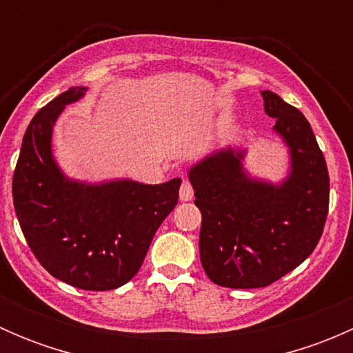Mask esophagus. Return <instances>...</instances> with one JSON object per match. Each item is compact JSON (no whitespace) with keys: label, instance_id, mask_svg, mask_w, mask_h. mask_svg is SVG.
<instances>
[{"label":"esophagus","instance_id":"esophagus-1","mask_svg":"<svg viewBox=\"0 0 353 353\" xmlns=\"http://www.w3.org/2000/svg\"><path fill=\"white\" fill-rule=\"evenodd\" d=\"M193 196H194L193 186H191L190 181L183 179V183H181V188H179V198L183 199V201H190V199H193Z\"/></svg>","mask_w":353,"mask_h":353}]
</instances>
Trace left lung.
I'll return each instance as SVG.
<instances>
[{
    "mask_svg": "<svg viewBox=\"0 0 353 353\" xmlns=\"http://www.w3.org/2000/svg\"><path fill=\"white\" fill-rule=\"evenodd\" d=\"M273 130L290 150L282 184L251 179L244 152L232 148L191 167L201 212L199 258L208 279L229 288H259L297 268L318 245L330 205L325 155L304 114L273 92H261Z\"/></svg>",
    "mask_w": 353,
    "mask_h": 353,
    "instance_id": "left-lung-1",
    "label": "left lung"
}]
</instances>
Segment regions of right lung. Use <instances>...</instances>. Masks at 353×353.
Listing matches in <instances>:
<instances>
[{
	"mask_svg": "<svg viewBox=\"0 0 353 353\" xmlns=\"http://www.w3.org/2000/svg\"><path fill=\"white\" fill-rule=\"evenodd\" d=\"M71 87L32 117L13 174V205L37 261L54 279L83 290H112L140 270L157 229L177 205L181 179L163 184L66 179L52 159V126Z\"/></svg>",
	"mask_w": 353,
	"mask_h": 353,
	"instance_id": "obj_1",
	"label": "right lung"
}]
</instances>
